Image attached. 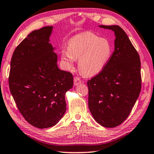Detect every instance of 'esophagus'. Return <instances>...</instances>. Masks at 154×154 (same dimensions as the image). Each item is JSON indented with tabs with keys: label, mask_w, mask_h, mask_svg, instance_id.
<instances>
[{
	"label": "esophagus",
	"mask_w": 154,
	"mask_h": 154,
	"mask_svg": "<svg viewBox=\"0 0 154 154\" xmlns=\"http://www.w3.org/2000/svg\"><path fill=\"white\" fill-rule=\"evenodd\" d=\"M80 83H81V80L80 79V78L78 77H74V85L77 86L78 85H79Z\"/></svg>",
	"instance_id": "esophagus-1"
}]
</instances>
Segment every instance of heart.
Returning <instances> with one entry per match:
<instances>
[{"label": "heart", "instance_id": "1", "mask_svg": "<svg viewBox=\"0 0 154 154\" xmlns=\"http://www.w3.org/2000/svg\"><path fill=\"white\" fill-rule=\"evenodd\" d=\"M113 51L109 39L100 38L92 32L75 35L69 42L68 49L62 51L61 58L68 68L79 59V67L86 76L99 73L109 63Z\"/></svg>", "mask_w": 154, "mask_h": 154}]
</instances>
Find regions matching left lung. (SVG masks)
<instances>
[{"label":"left lung","instance_id":"obj_1","mask_svg":"<svg viewBox=\"0 0 154 154\" xmlns=\"http://www.w3.org/2000/svg\"><path fill=\"white\" fill-rule=\"evenodd\" d=\"M99 27L115 33V49L103 70L87 81L88 105L96 122L112 128L127 119L139 97L141 62L139 54L121 27Z\"/></svg>","mask_w":154,"mask_h":154}]
</instances>
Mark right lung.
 <instances>
[{
	"label": "right lung",
	"instance_id": "1",
	"mask_svg": "<svg viewBox=\"0 0 154 154\" xmlns=\"http://www.w3.org/2000/svg\"><path fill=\"white\" fill-rule=\"evenodd\" d=\"M53 26L31 32L13 54L9 88L21 115L34 127L59 122L66 111L65 95L73 85V75L57 66L49 37Z\"/></svg>",
	"mask_w": 154,
	"mask_h": 154
}]
</instances>
